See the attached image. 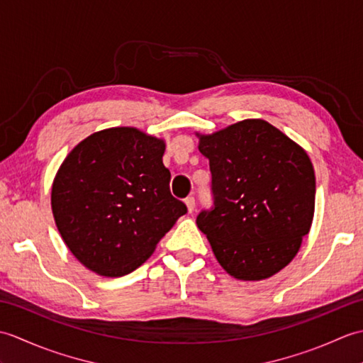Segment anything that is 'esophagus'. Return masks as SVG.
I'll return each mask as SVG.
<instances>
[{
  "mask_svg": "<svg viewBox=\"0 0 363 363\" xmlns=\"http://www.w3.org/2000/svg\"><path fill=\"white\" fill-rule=\"evenodd\" d=\"M186 206H187V211L191 213L195 211V198L194 196H189L186 198Z\"/></svg>",
  "mask_w": 363,
  "mask_h": 363,
  "instance_id": "esophagus-1",
  "label": "esophagus"
}]
</instances>
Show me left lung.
<instances>
[{"label":"left lung","mask_w":363,"mask_h":363,"mask_svg":"<svg viewBox=\"0 0 363 363\" xmlns=\"http://www.w3.org/2000/svg\"><path fill=\"white\" fill-rule=\"evenodd\" d=\"M199 138L209 159L213 206L196 225L218 264L240 281L272 277L299 251L315 211L307 152L265 120L238 121Z\"/></svg>","instance_id":"8db88e82"}]
</instances>
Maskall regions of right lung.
<instances>
[{
	"instance_id": "right-lung-1",
	"label": "right lung",
	"mask_w": 363,
	"mask_h": 363,
	"mask_svg": "<svg viewBox=\"0 0 363 363\" xmlns=\"http://www.w3.org/2000/svg\"><path fill=\"white\" fill-rule=\"evenodd\" d=\"M165 142L135 128L84 138L57 169L51 207L68 250L106 277L134 272L187 207L169 194Z\"/></svg>"
}]
</instances>
